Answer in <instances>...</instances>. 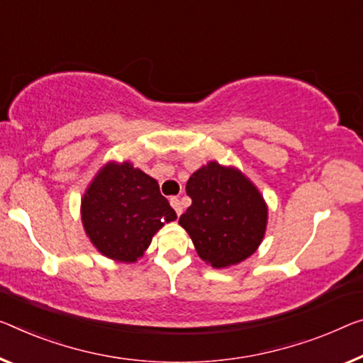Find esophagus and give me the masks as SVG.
<instances>
[{"label": "esophagus", "mask_w": 363, "mask_h": 363, "mask_svg": "<svg viewBox=\"0 0 363 363\" xmlns=\"http://www.w3.org/2000/svg\"><path fill=\"white\" fill-rule=\"evenodd\" d=\"M170 206H172V208L175 209L177 216H180V214L183 213V206H182V201L178 199V198H170Z\"/></svg>", "instance_id": "1"}]
</instances>
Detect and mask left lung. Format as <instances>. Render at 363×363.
<instances>
[{
    "label": "left lung",
    "instance_id": "8db88e82",
    "mask_svg": "<svg viewBox=\"0 0 363 363\" xmlns=\"http://www.w3.org/2000/svg\"><path fill=\"white\" fill-rule=\"evenodd\" d=\"M186 194L193 203L178 222L201 259L227 267L256 252L264 237L267 209L258 189L238 170L209 162L189 177Z\"/></svg>",
    "mask_w": 363,
    "mask_h": 363
}]
</instances>
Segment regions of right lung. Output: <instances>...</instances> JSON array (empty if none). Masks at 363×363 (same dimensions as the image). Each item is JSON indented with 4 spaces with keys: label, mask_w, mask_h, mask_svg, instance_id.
<instances>
[{
    "label": "right lung",
    "mask_w": 363,
    "mask_h": 363,
    "mask_svg": "<svg viewBox=\"0 0 363 363\" xmlns=\"http://www.w3.org/2000/svg\"><path fill=\"white\" fill-rule=\"evenodd\" d=\"M82 224L100 253L133 263L141 258L154 233L177 214L152 177L130 162H110L87 188Z\"/></svg>",
    "instance_id": "obj_1"
}]
</instances>
